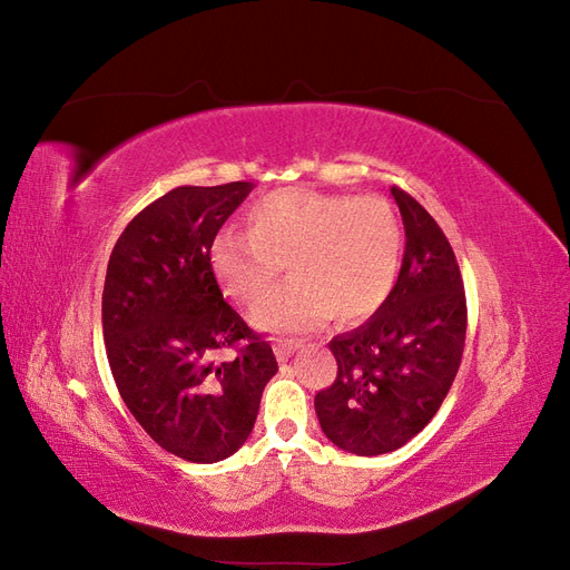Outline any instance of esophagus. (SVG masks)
<instances>
[{"instance_id":"34e87169","label":"esophagus","mask_w":570,"mask_h":570,"mask_svg":"<svg viewBox=\"0 0 570 570\" xmlns=\"http://www.w3.org/2000/svg\"><path fill=\"white\" fill-rule=\"evenodd\" d=\"M302 340H285V337H275L273 340V350H275V356H278L281 361L289 358V354H295V350L299 347Z\"/></svg>"}]
</instances>
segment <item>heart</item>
Instances as JSON below:
<instances>
[{
  "instance_id": "heart-1",
  "label": "heart",
  "mask_w": 570,
  "mask_h": 570,
  "mask_svg": "<svg viewBox=\"0 0 570 570\" xmlns=\"http://www.w3.org/2000/svg\"><path fill=\"white\" fill-rule=\"evenodd\" d=\"M289 263L296 278L265 292ZM214 271L230 295L271 331H306L333 316L356 325L390 299L402 264V226L381 197L278 189L252 206V228L223 230Z\"/></svg>"
}]
</instances>
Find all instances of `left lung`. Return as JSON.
Segmentation results:
<instances>
[{
    "instance_id": "1",
    "label": "left lung",
    "mask_w": 570,
    "mask_h": 570,
    "mask_svg": "<svg viewBox=\"0 0 570 570\" xmlns=\"http://www.w3.org/2000/svg\"><path fill=\"white\" fill-rule=\"evenodd\" d=\"M406 249L390 299L368 323L331 340L337 375L316 394L323 433L340 450H400L435 416L465 342V292L450 239L423 206L392 185Z\"/></svg>"
}]
</instances>
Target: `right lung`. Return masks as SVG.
I'll use <instances>...</instances> for the list:
<instances>
[{"mask_svg":"<svg viewBox=\"0 0 570 570\" xmlns=\"http://www.w3.org/2000/svg\"><path fill=\"white\" fill-rule=\"evenodd\" d=\"M252 183L183 185L137 214L111 252L101 325L116 387L147 435L185 461L228 459L278 371L271 344L223 299L212 245ZM235 348V360L217 354Z\"/></svg>","mask_w":570,"mask_h":570,"instance_id":"right-lung-1","label":"right lung"}]
</instances>
